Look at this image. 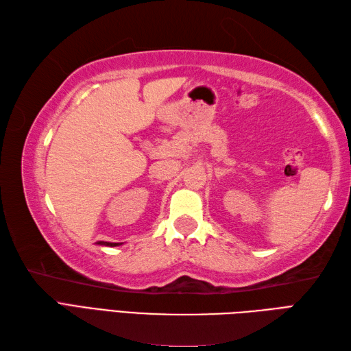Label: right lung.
Instances as JSON below:
<instances>
[{
	"label": "right lung",
	"instance_id": "right-lung-1",
	"mask_svg": "<svg viewBox=\"0 0 351 351\" xmlns=\"http://www.w3.org/2000/svg\"><path fill=\"white\" fill-rule=\"evenodd\" d=\"M97 245H102V246H120L121 243H110V241H97Z\"/></svg>",
	"mask_w": 351,
	"mask_h": 351
}]
</instances>
